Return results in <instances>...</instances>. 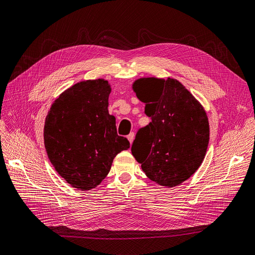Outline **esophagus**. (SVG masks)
I'll use <instances>...</instances> for the list:
<instances>
[{
    "label": "esophagus",
    "instance_id": "1",
    "mask_svg": "<svg viewBox=\"0 0 255 255\" xmlns=\"http://www.w3.org/2000/svg\"><path fill=\"white\" fill-rule=\"evenodd\" d=\"M134 138H135V134H134V133H130V134L128 136V141H129V143H130V144L133 143Z\"/></svg>",
    "mask_w": 255,
    "mask_h": 255
}]
</instances>
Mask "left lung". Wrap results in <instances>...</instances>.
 I'll return each instance as SVG.
<instances>
[{
  "label": "left lung",
  "mask_w": 255,
  "mask_h": 255,
  "mask_svg": "<svg viewBox=\"0 0 255 255\" xmlns=\"http://www.w3.org/2000/svg\"><path fill=\"white\" fill-rule=\"evenodd\" d=\"M133 90L145 104L151 121L138 130L131 154L151 181L166 187L180 185L205 158L209 142L206 112L174 78H139Z\"/></svg>",
  "instance_id": "left-lung-1"
}]
</instances>
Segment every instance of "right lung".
Listing matches in <instances>:
<instances>
[{
    "instance_id": "1",
    "label": "right lung",
    "mask_w": 255,
    "mask_h": 255,
    "mask_svg": "<svg viewBox=\"0 0 255 255\" xmlns=\"http://www.w3.org/2000/svg\"><path fill=\"white\" fill-rule=\"evenodd\" d=\"M111 90L103 78L79 81L54 100L45 120L48 158L58 175L79 190L99 185L116 155L129 147L109 114Z\"/></svg>"
}]
</instances>
